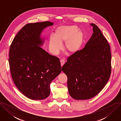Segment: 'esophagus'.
<instances>
[{
    "label": "esophagus",
    "mask_w": 121,
    "mask_h": 121,
    "mask_svg": "<svg viewBox=\"0 0 121 121\" xmlns=\"http://www.w3.org/2000/svg\"><path fill=\"white\" fill-rule=\"evenodd\" d=\"M65 63V61L64 59H61L60 60V64H61V66H62L64 65Z\"/></svg>",
    "instance_id": "obj_1"
}]
</instances>
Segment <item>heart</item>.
I'll return each instance as SVG.
<instances>
[{"instance_id": "b5f03b06", "label": "heart", "mask_w": 121, "mask_h": 121, "mask_svg": "<svg viewBox=\"0 0 121 121\" xmlns=\"http://www.w3.org/2000/svg\"><path fill=\"white\" fill-rule=\"evenodd\" d=\"M83 40L82 32L75 26H62L57 27L55 36H50L49 49L54 55H57L62 48L61 43L65 41L64 49L68 54H73L80 48Z\"/></svg>"}]
</instances>
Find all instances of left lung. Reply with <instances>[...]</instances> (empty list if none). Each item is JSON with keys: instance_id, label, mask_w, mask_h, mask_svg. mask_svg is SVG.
Segmentation results:
<instances>
[{"instance_id": "left-lung-1", "label": "left lung", "mask_w": 121, "mask_h": 121, "mask_svg": "<svg viewBox=\"0 0 121 121\" xmlns=\"http://www.w3.org/2000/svg\"><path fill=\"white\" fill-rule=\"evenodd\" d=\"M93 34L85 47L67 59L62 71L67 77L69 93L77 100L97 95L108 81L111 73L109 44L95 24Z\"/></svg>"}]
</instances>
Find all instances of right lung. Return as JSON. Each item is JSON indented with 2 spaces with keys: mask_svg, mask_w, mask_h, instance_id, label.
<instances>
[{
  "mask_svg": "<svg viewBox=\"0 0 121 121\" xmlns=\"http://www.w3.org/2000/svg\"><path fill=\"white\" fill-rule=\"evenodd\" d=\"M53 22L25 25L14 38L9 49V64L17 88L27 98L42 100L50 93V85L61 72L59 59L43 49L41 34Z\"/></svg>",
  "mask_w": 121,
  "mask_h": 121,
  "instance_id": "right-lung-1",
  "label": "right lung"
}]
</instances>
